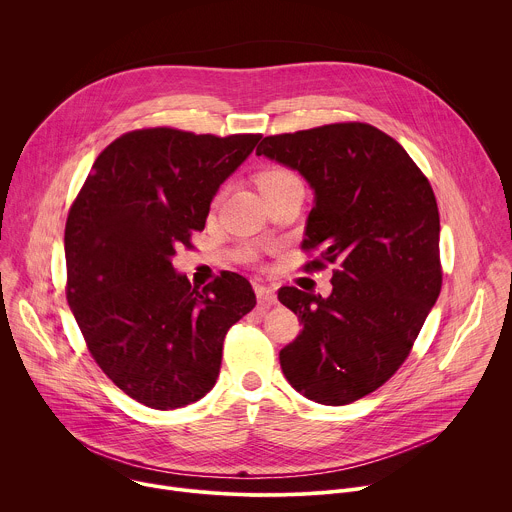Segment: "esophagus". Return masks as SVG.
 Listing matches in <instances>:
<instances>
[{
    "mask_svg": "<svg viewBox=\"0 0 512 512\" xmlns=\"http://www.w3.org/2000/svg\"><path fill=\"white\" fill-rule=\"evenodd\" d=\"M255 296H257V300H259V304H275V302H277L275 289L269 287V285H263V283H257V285H255Z\"/></svg>",
    "mask_w": 512,
    "mask_h": 512,
    "instance_id": "obj_1",
    "label": "esophagus"
}]
</instances>
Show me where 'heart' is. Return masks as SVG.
Instances as JSON below:
<instances>
[{
	"label": "heart",
	"instance_id": "b5f03b06",
	"mask_svg": "<svg viewBox=\"0 0 512 512\" xmlns=\"http://www.w3.org/2000/svg\"><path fill=\"white\" fill-rule=\"evenodd\" d=\"M294 180H300V178L294 172H289L287 168H281V166H269L257 174V186L263 196L289 184V182H294Z\"/></svg>",
	"mask_w": 512,
	"mask_h": 512
}]
</instances>
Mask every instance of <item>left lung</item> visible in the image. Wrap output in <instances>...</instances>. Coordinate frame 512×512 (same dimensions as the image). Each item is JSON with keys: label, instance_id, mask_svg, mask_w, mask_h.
Returning a JSON list of instances; mask_svg holds the SVG:
<instances>
[{"label": "left lung", "instance_id": "left-lung-1", "mask_svg": "<svg viewBox=\"0 0 512 512\" xmlns=\"http://www.w3.org/2000/svg\"><path fill=\"white\" fill-rule=\"evenodd\" d=\"M257 156L314 188L304 265L336 263L332 294L281 287L302 332L279 352L289 385L322 405H348L385 385L409 356L442 289L440 212L429 180L385 131L360 121L263 137Z\"/></svg>", "mask_w": 512, "mask_h": 512}]
</instances>
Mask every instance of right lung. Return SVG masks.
<instances>
[{"label": "right lung", "mask_w": 512, "mask_h": 512, "mask_svg": "<svg viewBox=\"0 0 512 512\" xmlns=\"http://www.w3.org/2000/svg\"><path fill=\"white\" fill-rule=\"evenodd\" d=\"M259 139L127 131L99 154L68 210V306L101 371L137 403L166 411L204 397L229 328L257 304L243 275L223 271L196 289L172 257L192 247L218 186Z\"/></svg>", "instance_id": "1"}]
</instances>
